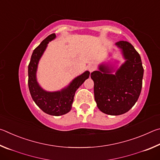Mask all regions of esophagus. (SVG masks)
<instances>
[{
	"instance_id": "obj_1",
	"label": "esophagus",
	"mask_w": 160,
	"mask_h": 160,
	"mask_svg": "<svg viewBox=\"0 0 160 160\" xmlns=\"http://www.w3.org/2000/svg\"><path fill=\"white\" fill-rule=\"evenodd\" d=\"M88 70L90 72H93L94 70H95V66H93V65H90V66H88Z\"/></svg>"
}]
</instances>
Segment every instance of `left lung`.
I'll list each match as a JSON object with an SVG mask.
<instances>
[{"label":"left lung","instance_id":"1","mask_svg":"<svg viewBox=\"0 0 160 160\" xmlns=\"http://www.w3.org/2000/svg\"><path fill=\"white\" fill-rule=\"evenodd\" d=\"M116 46L123 51L125 63L115 75L109 74L106 67L101 66L100 71L92 72L94 81V99L103 113L121 115L131 109L141 92L143 69L141 58L131 43L118 41Z\"/></svg>","mask_w":160,"mask_h":160}]
</instances>
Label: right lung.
<instances>
[{"instance_id": "obj_1", "label": "right lung", "mask_w": 160, "mask_h": 160, "mask_svg": "<svg viewBox=\"0 0 160 160\" xmlns=\"http://www.w3.org/2000/svg\"><path fill=\"white\" fill-rule=\"evenodd\" d=\"M55 37L56 34L54 33L50 34L43 40L32 53L28 66V87L32 99L43 112L49 115L61 116L71 109L75 92L89 78L90 72L86 71L77 77L67 88L61 92H48L43 90L38 85L36 80L37 64L48 42Z\"/></svg>"}]
</instances>
